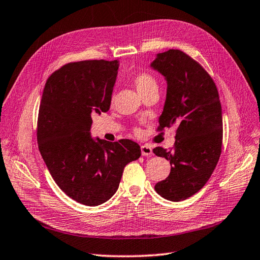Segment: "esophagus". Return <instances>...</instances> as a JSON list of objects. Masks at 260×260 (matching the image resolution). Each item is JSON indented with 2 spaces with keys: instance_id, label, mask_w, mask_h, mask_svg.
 I'll return each instance as SVG.
<instances>
[{
  "instance_id": "1",
  "label": "esophagus",
  "mask_w": 260,
  "mask_h": 260,
  "mask_svg": "<svg viewBox=\"0 0 260 260\" xmlns=\"http://www.w3.org/2000/svg\"><path fill=\"white\" fill-rule=\"evenodd\" d=\"M140 149H141V155L142 156H151L152 155V149H151L150 146L142 145L140 147Z\"/></svg>"
}]
</instances>
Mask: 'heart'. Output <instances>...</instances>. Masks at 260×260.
<instances>
[{
    "label": "heart",
    "instance_id": "1",
    "mask_svg": "<svg viewBox=\"0 0 260 260\" xmlns=\"http://www.w3.org/2000/svg\"><path fill=\"white\" fill-rule=\"evenodd\" d=\"M134 83L140 94H144L151 88L157 87V82L153 76L148 73H139L134 78Z\"/></svg>",
    "mask_w": 260,
    "mask_h": 260
}]
</instances>
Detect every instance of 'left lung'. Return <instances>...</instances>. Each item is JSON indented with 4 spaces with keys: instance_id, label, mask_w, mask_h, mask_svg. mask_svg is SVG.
Listing matches in <instances>:
<instances>
[{
    "instance_id": "1",
    "label": "left lung",
    "mask_w": 260,
    "mask_h": 260,
    "mask_svg": "<svg viewBox=\"0 0 260 260\" xmlns=\"http://www.w3.org/2000/svg\"><path fill=\"white\" fill-rule=\"evenodd\" d=\"M167 82L159 126L177 125L174 149L156 147L153 153L171 162L168 177L155 185L164 199L186 200L209 181L222 147V109L213 79L185 52L169 49L150 63Z\"/></svg>"
}]
</instances>
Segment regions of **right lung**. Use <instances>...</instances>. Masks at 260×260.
I'll use <instances>...</instances> for the list:
<instances>
[{"label":"right lung","instance_id":"obj_1","mask_svg":"<svg viewBox=\"0 0 260 260\" xmlns=\"http://www.w3.org/2000/svg\"><path fill=\"white\" fill-rule=\"evenodd\" d=\"M118 60L70 62L47 79L39 108V150L52 178L76 202L98 206L113 197L126 164L141 156L137 142L93 138L92 116L107 112Z\"/></svg>","mask_w":260,"mask_h":260}]
</instances>
